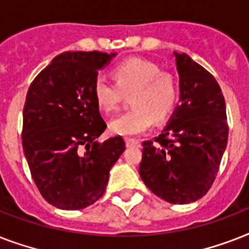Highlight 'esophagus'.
<instances>
[{
    "label": "esophagus",
    "mask_w": 249,
    "mask_h": 249,
    "mask_svg": "<svg viewBox=\"0 0 249 249\" xmlns=\"http://www.w3.org/2000/svg\"><path fill=\"white\" fill-rule=\"evenodd\" d=\"M125 144H126V147H140L141 143L138 141L132 140V138H126L125 140Z\"/></svg>",
    "instance_id": "1"
}]
</instances>
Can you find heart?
<instances>
[{"mask_svg": "<svg viewBox=\"0 0 249 249\" xmlns=\"http://www.w3.org/2000/svg\"><path fill=\"white\" fill-rule=\"evenodd\" d=\"M115 84L106 76L94 80L93 93L98 107L103 112H112L120 103L121 93L130 94L133 108L109 123V132L123 137L138 136L146 132L154 120H165L176 108L178 85L173 76L161 72L150 60L132 58L115 66Z\"/></svg>", "mask_w": 249, "mask_h": 249, "instance_id": "b5f03b06", "label": "heart"}]
</instances>
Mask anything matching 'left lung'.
Returning <instances> with one entry per match:
<instances>
[{"label": "left lung", "instance_id": "left-lung-1", "mask_svg": "<svg viewBox=\"0 0 249 249\" xmlns=\"http://www.w3.org/2000/svg\"><path fill=\"white\" fill-rule=\"evenodd\" d=\"M179 102L168 124L143 142L140 176L172 204L199 200L211 189L228 144L226 106L216 79L185 53L173 52Z\"/></svg>", "mask_w": 249, "mask_h": 249}]
</instances>
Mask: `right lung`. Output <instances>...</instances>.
Here are the masks:
<instances>
[{"label":"right lung","mask_w":249,"mask_h":249,"mask_svg":"<svg viewBox=\"0 0 249 249\" xmlns=\"http://www.w3.org/2000/svg\"><path fill=\"white\" fill-rule=\"evenodd\" d=\"M115 56L116 53H63L29 86L23 150L37 189L56 208L77 211L95 203L125 150L120 136L98 141L107 125L94 98V80Z\"/></svg>","instance_id":"obj_1"}]
</instances>
